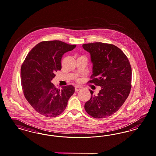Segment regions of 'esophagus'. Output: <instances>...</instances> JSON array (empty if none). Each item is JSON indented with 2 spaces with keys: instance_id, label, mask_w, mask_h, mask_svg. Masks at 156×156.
Returning <instances> with one entry per match:
<instances>
[{
  "instance_id": "esophagus-1",
  "label": "esophagus",
  "mask_w": 156,
  "mask_h": 156,
  "mask_svg": "<svg viewBox=\"0 0 156 156\" xmlns=\"http://www.w3.org/2000/svg\"><path fill=\"white\" fill-rule=\"evenodd\" d=\"M82 88H83V87L80 86H75V91H79Z\"/></svg>"
}]
</instances>
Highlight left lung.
I'll return each mask as SVG.
<instances>
[{"label": "left lung", "mask_w": 156, "mask_h": 156, "mask_svg": "<svg viewBox=\"0 0 156 156\" xmlns=\"http://www.w3.org/2000/svg\"><path fill=\"white\" fill-rule=\"evenodd\" d=\"M90 54L92 80L90 83L101 87L97 95L86 102L87 113L96 119L112 115L121 108L131 88L132 70L125 54L115 45L96 42L83 44Z\"/></svg>", "instance_id": "1"}]
</instances>
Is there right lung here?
Wrapping results in <instances>:
<instances>
[{
    "instance_id": "add662e5",
    "label": "right lung",
    "mask_w": 156,
    "mask_h": 156,
    "mask_svg": "<svg viewBox=\"0 0 156 156\" xmlns=\"http://www.w3.org/2000/svg\"><path fill=\"white\" fill-rule=\"evenodd\" d=\"M76 45L59 41H44L28 53L21 68L23 94L29 104L39 114L56 117L66 108L75 89L72 86L58 89L51 83L54 73L61 69V59Z\"/></svg>"
}]
</instances>
